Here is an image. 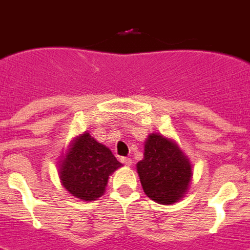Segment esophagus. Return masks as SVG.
<instances>
[{
    "label": "esophagus",
    "instance_id": "esophagus-1",
    "mask_svg": "<svg viewBox=\"0 0 250 250\" xmlns=\"http://www.w3.org/2000/svg\"><path fill=\"white\" fill-rule=\"evenodd\" d=\"M120 161L124 165H126V167H130L132 164V160L130 158H121Z\"/></svg>",
    "mask_w": 250,
    "mask_h": 250
}]
</instances>
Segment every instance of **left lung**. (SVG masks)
Returning <instances> with one entry per match:
<instances>
[{
  "label": "left lung",
  "mask_w": 250,
  "mask_h": 250,
  "mask_svg": "<svg viewBox=\"0 0 250 250\" xmlns=\"http://www.w3.org/2000/svg\"><path fill=\"white\" fill-rule=\"evenodd\" d=\"M138 174L145 194L160 204H173L187 191L191 179L190 163L169 139L151 134L145 143Z\"/></svg>",
  "instance_id": "1"
}]
</instances>
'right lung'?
<instances>
[{
  "label": "right lung",
  "instance_id": "obj_1",
  "mask_svg": "<svg viewBox=\"0 0 250 250\" xmlns=\"http://www.w3.org/2000/svg\"><path fill=\"white\" fill-rule=\"evenodd\" d=\"M121 167L111 150L85 132L76 139L60 169L66 190L83 200H95L105 191L107 179Z\"/></svg>",
  "mask_w": 250,
  "mask_h": 250
}]
</instances>
